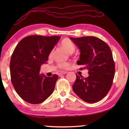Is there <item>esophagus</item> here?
Returning <instances> with one entry per match:
<instances>
[{
  "label": "esophagus",
  "mask_w": 129,
  "mask_h": 129,
  "mask_svg": "<svg viewBox=\"0 0 129 129\" xmlns=\"http://www.w3.org/2000/svg\"><path fill=\"white\" fill-rule=\"evenodd\" d=\"M67 73L66 71H63V72H61L60 73H59V76H60L63 75H64V74H66Z\"/></svg>",
  "instance_id": "esophagus-1"
}]
</instances>
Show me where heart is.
I'll list each match as a JSON object with an SVG mask.
<instances>
[{"mask_svg":"<svg viewBox=\"0 0 129 129\" xmlns=\"http://www.w3.org/2000/svg\"><path fill=\"white\" fill-rule=\"evenodd\" d=\"M60 45L66 50L67 52L72 53L75 50V45L69 39L65 38L64 39L61 40ZM52 54V52H51L49 54V57H51ZM70 65V63L69 62H61L59 63L58 64V67L60 69H66Z\"/></svg>","mask_w":129,"mask_h":129,"instance_id":"obj_1","label":"heart"}]
</instances>
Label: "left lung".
I'll return each mask as SVG.
<instances>
[{
	"label": "left lung",
	"instance_id": "1",
	"mask_svg": "<svg viewBox=\"0 0 129 129\" xmlns=\"http://www.w3.org/2000/svg\"><path fill=\"white\" fill-rule=\"evenodd\" d=\"M70 39L80 52L77 64L89 70L87 77L76 75L72 88L83 101L96 103L106 96L112 87L115 72L112 51L106 43L96 37Z\"/></svg>",
	"mask_w": 129,
	"mask_h": 129
}]
</instances>
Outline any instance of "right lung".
Here are the masks:
<instances>
[{
    "mask_svg": "<svg viewBox=\"0 0 129 129\" xmlns=\"http://www.w3.org/2000/svg\"><path fill=\"white\" fill-rule=\"evenodd\" d=\"M60 36L31 35L21 40L10 61L12 83L19 96L31 104H39L53 92L58 76L40 74V66L48 57Z\"/></svg>",
    "mask_w": 129,
    "mask_h": 129,
    "instance_id": "right-lung-1",
    "label": "right lung"
}]
</instances>
